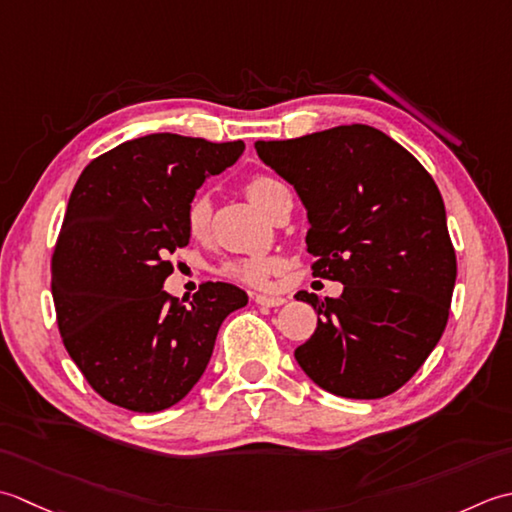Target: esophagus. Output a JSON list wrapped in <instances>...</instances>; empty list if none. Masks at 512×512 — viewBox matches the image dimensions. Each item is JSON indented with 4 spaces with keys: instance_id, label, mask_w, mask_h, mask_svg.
Returning <instances> with one entry per match:
<instances>
[{
    "instance_id": "1",
    "label": "esophagus",
    "mask_w": 512,
    "mask_h": 512,
    "mask_svg": "<svg viewBox=\"0 0 512 512\" xmlns=\"http://www.w3.org/2000/svg\"><path fill=\"white\" fill-rule=\"evenodd\" d=\"M254 298V302L256 305H260V307H280V305H285V298H280V296H265V294H254L252 296Z\"/></svg>"
}]
</instances>
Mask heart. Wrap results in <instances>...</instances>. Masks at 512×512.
Instances as JSON below:
<instances>
[{"mask_svg":"<svg viewBox=\"0 0 512 512\" xmlns=\"http://www.w3.org/2000/svg\"><path fill=\"white\" fill-rule=\"evenodd\" d=\"M283 190L285 185L269 174H252L243 185L245 196L265 214H269L276 196ZM185 227H187V234L196 238V241H203V238L210 236V227H212L210 198L203 194L192 198L185 210ZM278 269H280V260L276 256L265 254V256H247V258L227 260L225 265H221V274L229 280H236V283H243L249 287H265L269 283V278L278 274Z\"/></svg>","mask_w":512,"mask_h":512,"instance_id":"obj_1","label":"heart"}]
</instances>
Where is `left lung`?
Wrapping results in <instances>:
<instances>
[{
	"instance_id": "8db88e82",
	"label": "left lung",
	"mask_w": 512,
	"mask_h": 512,
	"mask_svg": "<svg viewBox=\"0 0 512 512\" xmlns=\"http://www.w3.org/2000/svg\"><path fill=\"white\" fill-rule=\"evenodd\" d=\"M307 207L314 276L338 298L298 291L318 327L296 360L318 387L375 400L409 382L440 342L457 276L442 194L415 156L371 125L256 141Z\"/></svg>"
}]
</instances>
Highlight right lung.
Returning a JSON list of instances; mask_svg holds the SVG:
<instances>
[{
    "instance_id": "add662e5",
    "label": "right lung",
    "mask_w": 512,
    "mask_h": 512,
    "mask_svg": "<svg viewBox=\"0 0 512 512\" xmlns=\"http://www.w3.org/2000/svg\"><path fill=\"white\" fill-rule=\"evenodd\" d=\"M243 150V141L161 132L125 141L81 172L52 252V300L66 351L103 400L137 413L181 402L223 320L247 305L229 283H203L187 305L163 291L170 254L190 243L187 205L207 174Z\"/></svg>"
}]
</instances>
